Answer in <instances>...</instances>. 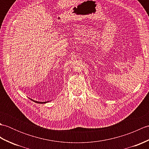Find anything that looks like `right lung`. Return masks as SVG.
Segmentation results:
<instances>
[{"label": "right lung", "instance_id": "1", "mask_svg": "<svg viewBox=\"0 0 149 149\" xmlns=\"http://www.w3.org/2000/svg\"><path fill=\"white\" fill-rule=\"evenodd\" d=\"M31 100H33V101H34V102H36V103H38V104H45V103H47V102H49V101H47V102H39V101H36V100H33V99H30Z\"/></svg>", "mask_w": 149, "mask_h": 149}]
</instances>
